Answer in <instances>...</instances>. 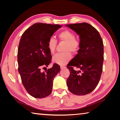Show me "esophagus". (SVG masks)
Masks as SVG:
<instances>
[{
    "mask_svg": "<svg viewBox=\"0 0 120 120\" xmlns=\"http://www.w3.org/2000/svg\"><path fill=\"white\" fill-rule=\"evenodd\" d=\"M66 68V66H60L61 69H64Z\"/></svg>",
    "mask_w": 120,
    "mask_h": 120,
    "instance_id": "obj_1",
    "label": "esophagus"
}]
</instances>
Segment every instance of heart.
I'll return each instance as SVG.
<instances>
[{"label": "heart", "mask_w": 120, "mask_h": 120, "mask_svg": "<svg viewBox=\"0 0 120 120\" xmlns=\"http://www.w3.org/2000/svg\"><path fill=\"white\" fill-rule=\"evenodd\" d=\"M75 34L71 31L66 30L58 34L60 41L65 42L63 51L64 52L56 54L52 58V62L60 65L67 64L72 57L71 52L76 53L80 48V41L75 38ZM56 41L53 38H50L47 43V48L50 53L53 54L56 51Z\"/></svg>", "instance_id": "obj_1"}]
</instances>
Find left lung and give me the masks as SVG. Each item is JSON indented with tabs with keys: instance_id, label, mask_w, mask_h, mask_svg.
Here are the masks:
<instances>
[{
	"instance_id": "1",
	"label": "left lung",
	"mask_w": 120,
	"mask_h": 120,
	"mask_svg": "<svg viewBox=\"0 0 120 120\" xmlns=\"http://www.w3.org/2000/svg\"><path fill=\"white\" fill-rule=\"evenodd\" d=\"M79 35L78 54L69 62L70 75L67 85L71 93L85 95L96 88L100 79L104 60V46L99 32L87 23L66 25ZM73 66L80 69L75 71Z\"/></svg>"
}]
</instances>
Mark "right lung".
Segmentation results:
<instances>
[{
    "instance_id": "1",
    "label": "right lung",
    "mask_w": 120,
    "mask_h": 120,
    "mask_svg": "<svg viewBox=\"0 0 120 120\" xmlns=\"http://www.w3.org/2000/svg\"><path fill=\"white\" fill-rule=\"evenodd\" d=\"M61 27L35 23L24 32L20 40L17 53L19 72L26 91L35 98H44L50 95L54 78L60 71L58 64H54L45 72L41 69L48 67L52 58L47 48L48 40Z\"/></svg>"
}]
</instances>
